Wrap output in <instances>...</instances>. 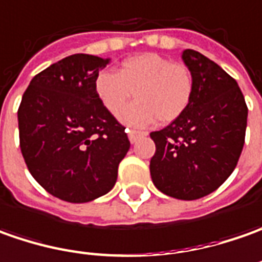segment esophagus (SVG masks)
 Instances as JSON below:
<instances>
[{
    "instance_id": "esophagus-1",
    "label": "esophagus",
    "mask_w": 262,
    "mask_h": 262,
    "mask_svg": "<svg viewBox=\"0 0 262 262\" xmlns=\"http://www.w3.org/2000/svg\"><path fill=\"white\" fill-rule=\"evenodd\" d=\"M143 135H146V133H143V132H139V130H135V129H127V136H129V140H130L132 143H135V142L139 139L140 136H143Z\"/></svg>"
}]
</instances>
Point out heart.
<instances>
[{
	"mask_svg": "<svg viewBox=\"0 0 262 262\" xmlns=\"http://www.w3.org/2000/svg\"><path fill=\"white\" fill-rule=\"evenodd\" d=\"M137 101L120 114L132 127H145L155 119L171 123L185 113L193 101L194 78L183 63L157 53H139L120 63L117 72L101 71L94 79V93L104 108L120 113L131 93Z\"/></svg>",
	"mask_w": 262,
	"mask_h": 262,
	"instance_id": "obj_1",
	"label": "heart"
}]
</instances>
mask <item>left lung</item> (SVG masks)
Segmentation results:
<instances>
[{
  "mask_svg": "<svg viewBox=\"0 0 262 262\" xmlns=\"http://www.w3.org/2000/svg\"><path fill=\"white\" fill-rule=\"evenodd\" d=\"M183 60L193 74L194 95L183 116L152 132L150 177L159 191L195 200L217 190L233 172L245 143L248 107L238 82L191 49Z\"/></svg>",
  "mask_w": 262,
  "mask_h": 262,
  "instance_id": "obj_1",
  "label": "left lung"
}]
</instances>
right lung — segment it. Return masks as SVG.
Masks as SVG:
<instances>
[{
	"label": "right lung",
	"mask_w": 262,
	"mask_h": 262,
	"mask_svg": "<svg viewBox=\"0 0 262 262\" xmlns=\"http://www.w3.org/2000/svg\"><path fill=\"white\" fill-rule=\"evenodd\" d=\"M108 59L77 53L39 72L18 107L24 162L52 195L86 203L116 184L130 148L124 126L98 101L94 79Z\"/></svg>",
	"instance_id": "1"
}]
</instances>
